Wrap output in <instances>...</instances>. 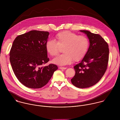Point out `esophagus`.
Instances as JSON below:
<instances>
[{"label":"esophagus","instance_id":"esophagus-1","mask_svg":"<svg viewBox=\"0 0 120 120\" xmlns=\"http://www.w3.org/2000/svg\"><path fill=\"white\" fill-rule=\"evenodd\" d=\"M59 69H61V70H65V69H67V68H65V67H59Z\"/></svg>","mask_w":120,"mask_h":120}]
</instances>
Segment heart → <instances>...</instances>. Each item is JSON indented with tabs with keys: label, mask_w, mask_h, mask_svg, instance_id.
<instances>
[{
	"label": "heart",
	"mask_w": 120,
	"mask_h": 120,
	"mask_svg": "<svg viewBox=\"0 0 120 120\" xmlns=\"http://www.w3.org/2000/svg\"><path fill=\"white\" fill-rule=\"evenodd\" d=\"M56 41L48 40L45 44L47 52L52 56H56L63 48L64 53L53 59L52 62L60 66L71 64L74 60L78 61L83 59L88 50L90 42L84 35L78 34L69 31L60 32L56 35Z\"/></svg>",
	"instance_id": "1"
}]
</instances>
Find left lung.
Masks as SVG:
<instances>
[{"mask_svg":"<svg viewBox=\"0 0 120 120\" xmlns=\"http://www.w3.org/2000/svg\"><path fill=\"white\" fill-rule=\"evenodd\" d=\"M80 31L87 35L90 46L82 61L74 67L75 74L71 82L78 88H86L95 85L103 77L108 67L109 49L100 35L87 30Z\"/></svg>","mask_w":120,"mask_h":120,"instance_id":"left-lung-1","label":"left lung"}]
</instances>
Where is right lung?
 I'll return each mask as SVG.
<instances>
[{
  "instance_id": "1",
  "label": "right lung",
  "mask_w": 120,
  "mask_h": 120,
  "mask_svg": "<svg viewBox=\"0 0 120 120\" xmlns=\"http://www.w3.org/2000/svg\"><path fill=\"white\" fill-rule=\"evenodd\" d=\"M49 32L31 30L15 38L10 52V60L18 80L27 87L38 89L45 86L58 69L50 64L45 44Z\"/></svg>"
}]
</instances>
